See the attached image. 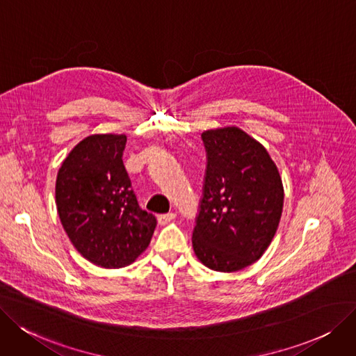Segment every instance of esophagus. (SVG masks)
<instances>
[{"label": "esophagus", "mask_w": 356, "mask_h": 356, "mask_svg": "<svg viewBox=\"0 0 356 356\" xmlns=\"http://www.w3.org/2000/svg\"><path fill=\"white\" fill-rule=\"evenodd\" d=\"M175 216H177L175 213L169 211V213H165V215H159L158 222H159V225H168L169 222H172L175 219Z\"/></svg>", "instance_id": "esophagus-1"}]
</instances>
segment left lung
Here are the masks:
<instances>
[{"label": "left lung", "mask_w": 356, "mask_h": 356, "mask_svg": "<svg viewBox=\"0 0 356 356\" xmlns=\"http://www.w3.org/2000/svg\"><path fill=\"white\" fill-rule=\"evenodd\" d=\"M207 153L193 248L206 267L238 272L272 243L283 209V186L267 150L238 127L202 134Z\"/></svg>", "instance_id": "8db88e82"}]
</instances>
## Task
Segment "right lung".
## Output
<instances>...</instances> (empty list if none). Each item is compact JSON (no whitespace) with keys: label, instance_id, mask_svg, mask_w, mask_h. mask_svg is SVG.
<instances>
[{"label":"right lung","instance_id":"obj_1","mask_svg":"<svg viewBox=\"0 0 356 356\" xmlns=\"http://www.w3.org/2000/svg\"><path fill=\"white\" fill-rule=\"evenodd\" d=\"M127 136L93 134L68 153L55 184L71 244L105 268L131 264L149 244L156 218L141 209L122 163Z\"/></svg>","mask_w":356,"mask_h":356}]
</instances>
